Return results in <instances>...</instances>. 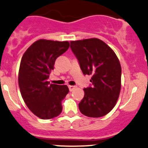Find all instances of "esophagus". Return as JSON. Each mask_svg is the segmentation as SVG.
<instances>
[{
  "label": "esophagus",
  "instance_id": "esophagus-1",
  "mask_svg": "<svg viewBox=\"0 0 148 148\" xmlns=\"http://www.w3.org/2000/svg\"><path fill=\"white\" fill-rule=\"evenodd\" d=\"M68 88H69L70 91L72 92V91H73L76 88V87L75 86H73V85H69V86H68Z\"/></svg>",
  "mask_w": 148,
  "mask_h": 148
}]
</instances>
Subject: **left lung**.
Returning <instances> with one entry per match:
<instances>
[{
	"instance_id": "left-lung-1",
	"label": "left lung",
	"mask_w": 148,
	"mask_h": 148,
	"mask_svg": "<svg viewBox=\"0 0 148 148\" xmlns=\"http://www.w3.org/2000/svg\"><path fill=\"white\" fill-rule=\"evenodd\" d=\"M71 48L84 75H91L92 85L84 88L79 109L85 116H105L116 104L121 87L120 62L106 43L97 38L71 41Z\"/></svg>"
}]
</instances>
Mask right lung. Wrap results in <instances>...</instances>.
Returning <instances> with one entry per match:
<instances>
[{
  "label": "right lung",
  "mask_w": 148,
  "mask_h": 148,
  "mask_svg": "<svg viewBox=\"0 0 148 148\" xmlns=\"http://www.w3.org/2000/svg\"><path fill=\"white\" fill-rule=\"evenodd\" d=\"M67 42L39 39L27 49L20 62L18 83L24 101L42 119L56 117L62 112V100L69 92L67 85L47 81L55 61L69 48Z\"/></svg>",
  "instance_id": "right-lung-1"
}]
</instances>
